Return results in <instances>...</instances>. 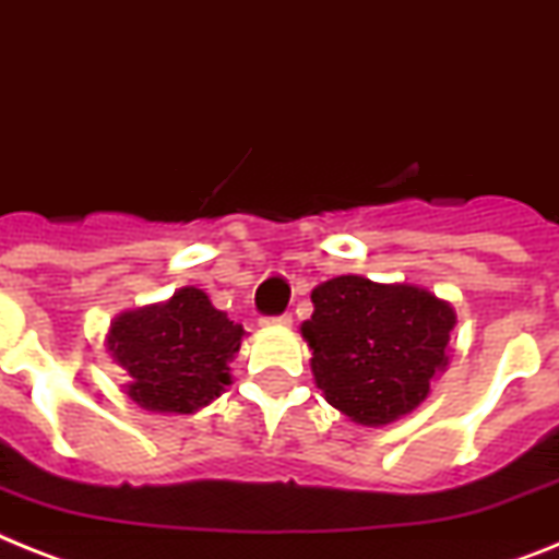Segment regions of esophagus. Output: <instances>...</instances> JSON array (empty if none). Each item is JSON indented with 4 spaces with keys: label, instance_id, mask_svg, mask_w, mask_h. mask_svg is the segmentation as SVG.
I'll use <instances>...</instances> for the list:
<instances>
[{
    "label": "esophagus",
    "instance_id": "esophagus-1",
    "mask_svg": "<svg viewBox=\"0 0 559 559\" xmlns=\"http://www.w3.org/2000/svg\"><path fill=\"white\" fill-rule=\"evenodd\" d=\"M264 323H275V326H289V323H293V316H289V312H281V316L264 318Z\"/></svg>",
    "mask_w": 559,
    "mask_h": 559
}]
</instances>
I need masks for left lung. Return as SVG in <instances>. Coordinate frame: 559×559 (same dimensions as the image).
Masks as SVG:
<instances>
[{
    "label": "left lung",
    "instance_id": "left-lung-1",
    "mask_svg": "<svg viewBox=\"0 0 559 559\" xmlns=\"http://www.w3.org/2000/svg\"><path fill=\"white\" fill-rule=\"evenodd\" d=\"M301 326L323 397L360 426L409 415L447 367L454 309L409 284L341 275L312 289Z\"/></svg>",
    "mask_w": 559,
    "mask_h": 559
}]
</instances>
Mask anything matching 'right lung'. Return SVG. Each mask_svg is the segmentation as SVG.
<instances>
[{"label": "right lung", "instance_id": "right-lung-1", "mask_svg": "<svg viewBox=\"0 0 559 559\" xmlns=\"http://www.w3.org/2000/svg\"><path fill=\"white\" fill-rule=\"evenodd\" d=\"M233 323L201 289L185 287L162 307L124 312L107 349L128 369V395L150 412H192L229 383V360L241 346Z\"/></svg>", "mask_w": 559, "mask_h": 559}]
</instances>
